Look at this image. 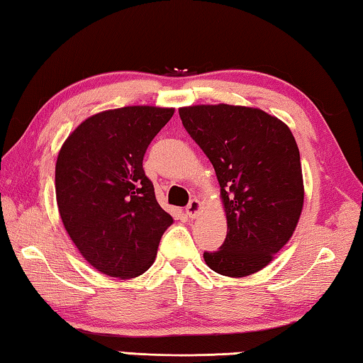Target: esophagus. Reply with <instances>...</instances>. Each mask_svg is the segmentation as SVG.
Segmentation results:
<instances>
[{"label":"esophagus","mask_w":363,"mask_h":363,"mask_svg":"<svg viewBox=\"0 0 363 363\" xmlns=\"http://www.w3.org/2000/svg\"><path fill=\"white\" fill-rule=\"evenodd\" d=\"M201 211V203L199 199H192L190 200V203L186 206V213L189 218H196Z\"/></svg>","instance_id":"esophagus-1"}]
</instances>
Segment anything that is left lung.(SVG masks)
I'll return each instance as SVG.
<instances>
[{"label": "left lung", "instance_id": "obj_1", "mask_svg": "<svg viewBox=\"0 0 363 363\" xmlns=\"http://www.w3.org/2000/svg\"><path fill=\"white\" fill-rule=\"evenodd\" d=\"M179 116L216 171L227 218L224 245L203 253L225 277L259 272L290 240L304 203L299 149L284 121L261 108L190 106Z\"/></svg>", "mask_w": 363, "mask_h": 363}]
</instances>
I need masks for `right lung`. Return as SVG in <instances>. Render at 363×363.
I'll use <instances>...</instances> for the list:
<instances>
[{"label": "right lung", "mask_w": 363, "mask_h": 363, "mask_svg": "<svg viewBox=\"0 0 363 363\" xmlns=\"http://www.w3.org/2000/svg\"><path fill=\"white\" fill-rule=\"evenodd\" d=\"M173 113L152 106L106 110L86 118L59 152L60 219L84 259L108 277L143 275L173 224L143 168L147 147Z\"/></svg>", "instance_id": "obj_1"}]
</instances>
